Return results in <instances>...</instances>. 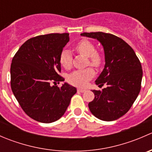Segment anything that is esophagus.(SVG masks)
Listing matches in <instances>:
<instances>
[{
    "mask_svg": "<svg viewBox=\"0 0 152 152\" xmlns=\"http://www.w3.org/2000/svg\"><path fill=\"white\" fill-rule=\"evenodd\" d=\"M77 90L78 92H79V93H84V92H85V89H82V88H78Z\"/></svg>",
    "mask_w": 152,
    "mask_h": 152,
    "instance_id": "34e87169",
    "label": "esophagus"
}]
</instances>
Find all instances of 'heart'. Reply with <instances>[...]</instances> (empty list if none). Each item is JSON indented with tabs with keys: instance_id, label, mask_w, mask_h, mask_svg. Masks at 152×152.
I'll use <instances>...</instances> for the list:
<instances>
[{
	"instance_id": "obj_1",
	"label": "heart",
	"mask_w": 152,
	"mask_h": 152,
	"mask_svg": "<svg viewBox=\"0 0 152 152\" xmlns=\"http://www.w3.org/2000/svg\"><path fill=\"white\" fill-rule=\"evenodd\" d=\"M76 51L81 55L87 57V64L93 67H98L102 63V56L100 53L96 51L94 44L88 39H82L76 45ZM72 53L69 50L65 49L61 53L59 56V62L65 68L68 69L72 65ZM95 71L91 67H87L84 70H76L70 73L67 77V81L71 85L79 87L86 85L90 79L94 76Z\"/></svg>"
}]
</instances>
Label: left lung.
<instances>
[{"label": "left lung", "instance_id": "8db88e82", "mask_svg": "<svg viewBox=\"0 0 152 152\" xmlns=\"http://www.w3.org/2000/svg\"><path fill=\"white\" fill-rule=\"evenodd\" d=\"M96 39L104 48L105 65L96 85L107 87L93 90V101L88 104L92 114L100 120H117L129 110L137 99L142 77V66L134 50L121 38L104 32L82 33Z\"/></svg>", "mask_w": 152, "mask_h": 152}]
</instances>
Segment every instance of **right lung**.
Here are the masks:
<instances>
[{
	"mask_svg": "<svg viewBox=\"0 0 152 152\" xmlns=\"http://www.w3.org/2000/svg\"><path fill=\"white\" fill-rule=\"evenodd\" d=\"M69 34H49L31 38L15 53L11 65V87L26 114L37 121L52 123L66 111L76 88L64 82L59 56Z\"/></svg>",
	"mask_w": 152,
	"mask_h": 152,
	"instance_id": "obj_1",
	"label": "right lung"
}]
</instances>
